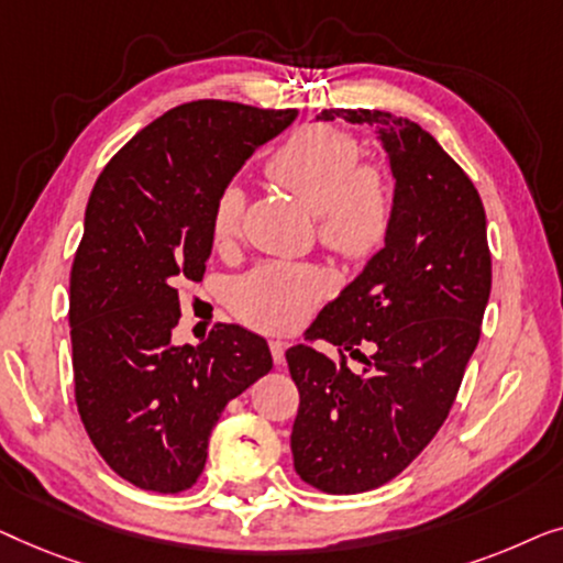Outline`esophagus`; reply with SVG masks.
<instances>
[{"label": "esophagus", "mask_w": 563, "mask_h": 563, "mask_svg": "<svg viewBox=\"0 0 563 563\" xmlns=\"http://www.w3.org/2000/svg\"><path fill=\"white\" fill-rule=\"evenodd\" d=\"M285 350H288V344L280 342V339H273L271 352H273V362L278 364V367H283V364H285Z\"/></svg>", "instance_id": "34e87169"}]
</instances>
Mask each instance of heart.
<instances>
[{"label": "heart", "instance_id": "b5f03b06", "mask_svg": "<svg viewBox=\"0 0 563 563\" xmlns=\"http://www.w3.org/2000/svg\"><path fill=\"white\" fill-rule=\"evenodd\" d=\"M352 134L334 126L292 132L267 161V176L319 213V236L342 257L364 260L383 247L395 221V188L375 163H360ZM244 194L236 184L219 191L211 209V240L229 247L242 227ZM323 275L311 265L271 263L242 275L232 288L236 316L263 331H290L323 296Z\"/></svg>", "mask_w": 563, "mask_h": 563}]
</instances>
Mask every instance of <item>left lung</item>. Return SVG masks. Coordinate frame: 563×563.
Masks as SVG:
<instances>
[{"label": "left lung", "mask_w": 563, "mask_h": 563, "mask_svg": "<svg viewBox=\"0 0 563 563\" xmlns=\"http://www.w3.org/2000/svg\"><path fill=\"white\" fill-rule=\"evenodd\" d=\"M375 126L395 180L385 247L285 352L300 406L290 433L300 479L331 495L367 493L406 470L446 421L493 285L485 206L470 176L421 124L379 109L316 120ZM369 341L362 376L312 350Z\"/></svg>", "instance_id": "obj_1"}]
</instances>
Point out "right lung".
<instances>
[{"mask_svg":"<svg viewBox=\"0 0 563 563\" xmlns=\"http://www.w3.org/2000/svg\"><path fill=\"white\" fill-rule=\"evenodd\" d=\"M296 114L188 101L134 134L93 186L70 271L76 406L101 459L134 487H191L221 410L273 369L265 339L236 323L199 346L173 344L176 285L203 278L221 188Z\"/></svg>","mask_w":563,"mask_h":563,"instance_id":"obj_1","label":"right lung"}]
</instances>
